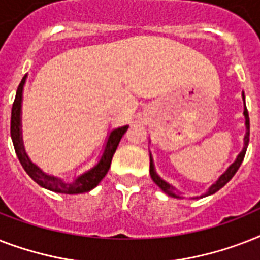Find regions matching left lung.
I'll return each mask as SVG.
<instances>
[{
	"label": "left lung",
	"instance_id": "obj_1",
	"mask_svg": "<svg viewBox=\"0 0 260 260\" xmlns=\"http://www.w3.org/2000/svg\"><path fill=\"white\" fill-rule=\"evenodd\" d=\"M243 100H244V94H243ZM244 117H246V136H244V146H243V150L242 152L238 155V158H236V160H235L232 165H231L228 169H226V171L222 175H220V178H218L217 181L214 182L213 185L210 186L209 189H208V191H206L205 194H202L201 197H206V196H210V194L216 193V191H218V190L221 189L222 186H225L228 182L232 179V177H234L235 174H236V171L239 170V167H240V165H242L243 159H244V155H246V151H247V147H248V142H250V117H248V110H247L246 108V101H244ZM150 174H151V178H152V181L156 183V185L160 187V189L165 191L166 194H169V196H171V197H175V198H181L178 194L174 193V187L171 185H169L167 182H165L162 179V178L159 177L158 174H156V171H155V167H154V162H152V158H151L150 155Z\"/></svg>",
	"mask_w": 260,
	"mask_h": 260
}]
</instances>
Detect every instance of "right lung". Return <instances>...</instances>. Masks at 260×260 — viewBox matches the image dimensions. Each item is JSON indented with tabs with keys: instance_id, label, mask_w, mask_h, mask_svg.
Returning a JSON list of instances; mask_svg holds the SVG:
<instances>
[{
	"instance_id": "obj_1",
	"label": "right lung",
	"mask_w": 260,
	"mask_h": 260,
	"mask_svg": "<svg viewBox=\"0 0 260 260\" xmlns=\"http://www.w3.org/2000/svg\"><path fill=\"white\" fill-rule=\"evenodd\" d=\"M26 75L21 79V82L18 85L17 91H16V98H14L13 106H12V117H10V136H12V142H13L14 151L17 154V158L24 167L26 174L34 179L38 185H40L44 189H48L55 193H64V194H79L86 193L94 189L95 186L102 181V178L105 177L106 173L109 171L110 163L113 154L117 150V146L120 140H121L122 135L125 134L128 129V125L118 126L116 129L110 132L108 142H106L105 150L102 154L100 162L90 169L89 171L83 173L78 178H75L74 181L64 182L60 178H56L54 175H48V174L43 173L36 165L30 162L28 158L24 146H22V138H21V102H22V89H24V83H25Z\"/></svg>"
}]
</instances>
